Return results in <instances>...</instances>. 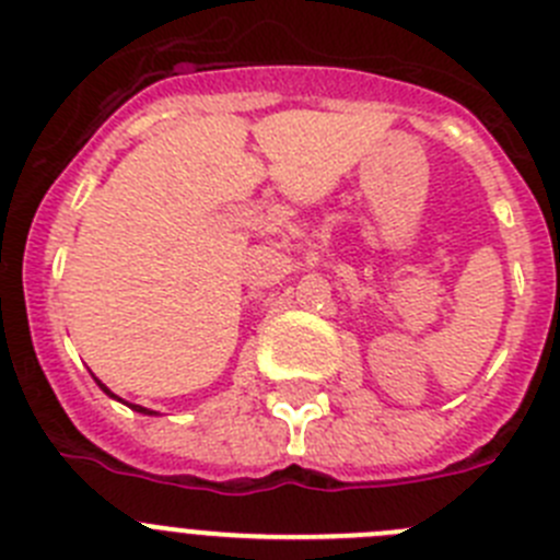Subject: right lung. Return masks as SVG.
<instances>
[{"instance_id":"1","label":"right lung","mask_w":560,"mask_h":560,"mask_svg":"<svg viewBox=\"0 0 560 560\" xmlns=\"http://www.w3.org/2000/svg\"><path fill=\"white\" fill-rule=\"evenodd\" d=\"M94 381H96V377H94ZM96 386H100V388H102V392H105V394H107V397H113V399H119V397H116V394H113V392H110V388H107V386H105V383H100V381H96ZM119 402H125V399H119ZM125 405H130V408H132V410H138V413H143V417H155V410H150V408H141V405H132V402H125Z\"/></svg>"}]
</instances>
